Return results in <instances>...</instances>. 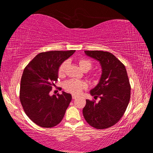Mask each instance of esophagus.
Returning a JSON list of instances; mask_svg holds the SVG:
<instances>
[{"label": "esophagus", "mask_w": 153, "mask_h": 153, "mask_svg": "<svg viewBox=\"0 0 153 153\" xmlns=\"http://www.w3.org/2000/svg\"><path fill=\"white\" fill-rule=\"evenodd\" d=\"M76 98H77V97L76 95H74V94L72 95V98H73V99H76Z\"/></svg>", "instance_id": "esophagus-1"}]
</instances>
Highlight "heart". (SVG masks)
<instances>
[{"instance_id":"1","label":"heart","mask_w":153,"mask_h":153,"mask_svg":"<svg viewBox=\"0 0 153 153\" xmlns=\"http://www.w3.org/2000/svg\"><path fill=\"white\" fill-rule=\"evenodd\" d=\"M79 65L81 69L84 71H88L92 66V62L89 59L81 58L79 60ZM68 61H65L62 63L58 69V74L60 77L63 76L65 73V70L68 65ZM63 87L66 91L74 94H79L83 89L86 88L87 84L86 82L77 79H69L65 82Z\"/></svg>"}]
</instances>
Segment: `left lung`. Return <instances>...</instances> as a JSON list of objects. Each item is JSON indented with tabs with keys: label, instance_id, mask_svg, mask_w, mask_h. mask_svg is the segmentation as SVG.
Segmentation results:
<instances>
[{
	"label": "left lung",
	"instance_id": "8db88e82",
	"mask_svg": "<svg viewBox=\"0 0 153 153\" xmlns=\"http://www.w3.org/2000/svg\"><path fill=\"white\" fill-rule=\"evenodd\" d=\"M88 56L96 59L102 67L100 81L90 90L98 102L86 100L83 115L90 126L106 129L117 123L125 113L130 99L131 86L124 65L112 53L101 51H85Z\"/></svg>",
	"mask_w": 153,
	"mask_h": 153
}]
</instances>
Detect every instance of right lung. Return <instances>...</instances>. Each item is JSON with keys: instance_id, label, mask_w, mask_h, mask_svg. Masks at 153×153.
I'll list each match as a JSON object with an SVG mask.
<instances>
[{"instance_id": "obj_1", "label": "right lung", "mask_w": 153, "mask_h": 153, "mask_svg": "<svg viewBox=\"0 0 153 153\" xmlns=\"http://www.w3.org/2000/svg\"><path fill=\"white\" fill-rule=\"evenodd\" d=\"M75 51H53L40 53L25 67L20 83L19 98L25 114L42 128H53L61 122L71 100L65 92L51 96L58 69Z\"/></svg>"}]
</instances>
